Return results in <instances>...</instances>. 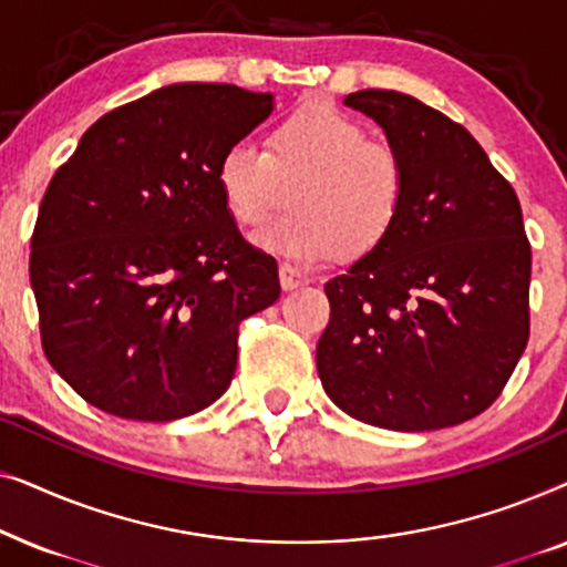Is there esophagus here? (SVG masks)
Segmentation results:
<instances>
[{"label": "esophagus", "mask_w": 567, "mask_h": 567, "mask_svg": "<svg viewBox=\"0 0 567 567\" xmlns=\"http://www.w3.org/2000/svg\"><path fill=\"white\" fill-rule=\"evenodd\" d=\"M278 278H281L284 291H293V289H299V286L309 284V276L301 274L299 268L289 266V262H281V266H278Z\"/></svg>", "instance_id": "esophagus-1"}]
</instances>
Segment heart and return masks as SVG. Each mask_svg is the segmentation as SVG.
<instances>
[{"instance_id": "heart-1", "label": "heart", "mask_w": 567, "mask_h": 567, "mask_svg": "<svg viewBox=\"0 0 567 567\" xmlns=\"http://www.w3.org/2000/svg\"><path fill=\"white\" fill-rule=\"evenodd\" d=\"M219 188L243 227L258 229L289 200L293 208L258 245L301 262L343 250L363 255L390 235L405 200V167L392 146L338 107L312 103L278 123L268 150L235 142L219 159Z\"/></svg>"}]
</instances>
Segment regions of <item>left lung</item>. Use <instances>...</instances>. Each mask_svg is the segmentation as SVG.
Masks as SVG:
<instances>
[{
	"mask_svg": "<svg viewBox=\"0 0 567 567\" xmlns=\"http://www.w3.org/2000/svg\"><path fill=\"white\" fill-rule=\"evenodd\" d=\"M343 103L384 131L405 167V200L390 235L324 284L317 374L355 421L449 429L493 405L529 340L522 206L444 113L394 90Z\"/></svg>",
	"mask_w": 567,
	"mask_h": 567,
	"instance_id": "left-lung-1",
	"label": "left lung"
}]
</instances>
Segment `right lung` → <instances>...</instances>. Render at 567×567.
Returning <instances> with one entry per match:
<instances>
[{"mask_svg":"<svg viewBox=\"0 0 567 567\" xmlns=\"http://www.w3.org/2000/svg\"><path fill=\"white\" fill-rule=\"evenodd\" d=\"M270 92L167 84L84 131L30 239L45 359L128 421H177L227 392L237 324L281 293L243 239L219 159L274 113Z\"/></svg>","mask_w":567,"mask_h":567,"instance_id":"obj_1","label":"right lung"}]
</instances>
